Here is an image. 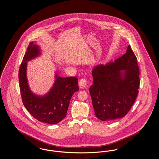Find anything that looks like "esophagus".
Listing matches in <instances>:
<instances>
[{
	"label": "esophagus",
	"mask_w": 159,
	"mask_h": 159,
	"mask_svg": "<svg viewBox=\"0 0 159 159\" xmlns=\"http://www.w3.org/2000/svg\"><path fill=\"white\" fill-rule=\"evenodd\" d=\"M87 81L85 79H82L80 80L79 83V87L80 89H83L86 86Z\"/></svg>",
	"instance_id": "obj_1"
}]
</instances>
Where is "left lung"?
<instances>
[{"mask_svg":"<svg viewBox=\"0 0 159 159\" xmlns=\"http://www.w3.org/2000/svg\"><path fill=\"white\" fill-rule=\"evenodd\" d=\"M92 76L89 91L97 117L112 121L126 116L135 102L140 84L137 58L130 45L114 62L94 67Z\"/></svg>","mask_w":159,"mask_h":159,"instance_id":"obj_1","label":"left lung"}]
</instances>
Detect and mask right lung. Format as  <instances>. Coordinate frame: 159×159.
Returning <instances> with one entry per match:
<instances>
[{
	"label": "right lung",
	"mask_w": 159,
	"mask_h": 159,
	"mask_svg": "<svg viewBox=\"0 0 159 159\" xmlns=\"http://www.w3.org/2000/svg\"><path fill=\"white\" fill-rule=\"evenodd\" d=\"M40 50L33 42L30 43L21 63L19 72V86L23 104L36 120L49 124H55L65 118L70 100L75 92L79 90L76 77H59L47 94L39 96L29 88L27 79V61L38 57Z\"/></svg>",
	"instance_id": "1"
}]
</instances>
